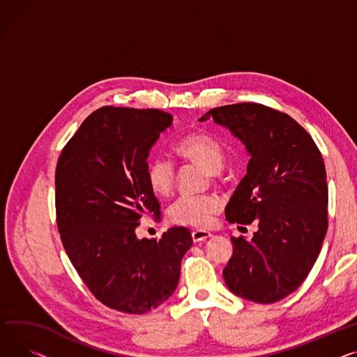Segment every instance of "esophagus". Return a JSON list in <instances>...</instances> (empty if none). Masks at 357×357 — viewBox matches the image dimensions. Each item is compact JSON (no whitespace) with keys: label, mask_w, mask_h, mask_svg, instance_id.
<instances>
[{"label":"esophagus","mask_w":357,"mask_h":357,"mask_svg":"<svg viewBox=\"0 0 357 357\" xmlns=\"http://www.w3.org/2000/svg\"><path fill=\"white\" fill-rule=\"evenodd\" d=\"M212 234L209 231H204V229H194L192 231V240L194 243H201L205 241L208 238H211Z\"/></svg>","instance_id":"34e87169"}]
</instances>
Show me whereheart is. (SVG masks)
<instances>
[{
	"instance_id": "1",
	"label": "heart",
	"mask_w": 357,
	"mask_h": 357,
	"mask_svg": "<svg viewBox=\"0 0 357 357\" xmlns=\"http://www.w3.org/2000/svg\"><path fill=\"white\" fill-rule=\"evenodd\" d=\"M175 151L185 160L206 169L212 178H217L224 168L225 151L218 140L206 133L186 135L178 142ZM146 178L155 194L169 195L175 186V166L169 159L156 156L148 162ZM220 209L221 201L215 195H182L171 204L168 217L179 225L208 227Z\"/></svg>"
}]
</instances>
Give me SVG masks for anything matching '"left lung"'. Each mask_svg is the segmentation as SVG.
I'll return each instance as SVG.
<instances>
[{
	"label": "left lung",
	"mask_w": 357,
	"mask_h": 357,
	"mask_svg": "<svg viewBox=\"0 0 357 357\" xmlns=\"http://www.w3.org/2000/svg\"><path fill=\"white\" fill-rule=\"evenodd\" d=\"M238 137L250 162L225 208L234 224L258 221L247 241H231L222 271L228 289L270 304L296 291L313 268L327 232L326 166L314 140L293 117L259 103H236L205 113Z\"/></svg>",
	"instance_id": "left-lung-1"
}]
</instances>
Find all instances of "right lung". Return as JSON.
Listing matches in <instances>:
<instances>
[{"label": "right lung", "mask_w": 357, "mask_h": 357, "mask_svg": "<svg viewBox=\"0 0 357 357\" xmlns=\"http://www.w3.org/2000/svg\"><path fill=\"white\" fill-rule=\"evenodd\" d=\"M172 114L159 109L105 106L93 112L63 148L56 168V213L64 250L99 301L144 314L168 300L181 261L192 245L174 227L159 240L136 236L160 204L146 178L148 156Z\"/></svg>", "instance_id": "obj_1"}]
</instances>
